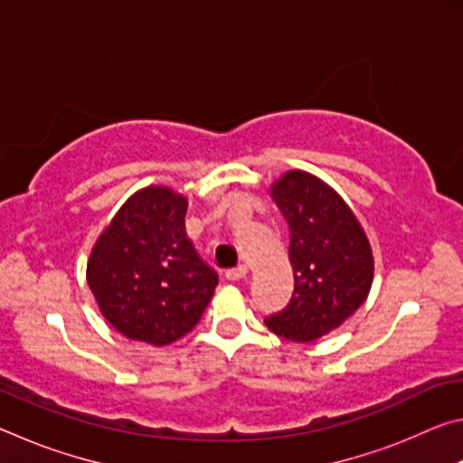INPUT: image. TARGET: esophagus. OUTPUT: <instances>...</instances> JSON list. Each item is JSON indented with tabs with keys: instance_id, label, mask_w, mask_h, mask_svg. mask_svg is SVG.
<instances>
[{
	"instance_id": "34e87169",
	"label": "esophagus",
	"mask_w": 463,
	"mask_h": 463,
	"mask_svg": "<svg viewBox=\"0 0 463 463\" xmlns=\"http://www.w3.org/2000/svg\"><path fill=\"white\" fill-rule=\"evenodd\" d=\"M247 273H249L247 265H237V268L226 269L224 276H226V279H231V281H239V279H245Z\"/></svg>"
}]
</instances>
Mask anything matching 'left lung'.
Masks as SVG:
<instances>
[{
	"label": "left lung",
	"mask_w": 463,
	"mask_h": 463,
	"mask_svg": "<svg viewBox=\"0 0 463 463\" xmlns=\"http://www.w3.org/2000/svg\"><path fill=\"white\" fill-rule=\"evenodd\" d=\"M269 194L289 229L294 292L265 325L288 341L310 343L365 302L373 281L372 245L347 202L308 171H286Z\"/></svg>",
	"instance_id": "obj_1"
}]
</instances>
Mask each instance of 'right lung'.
Returning <instances> with one entry per match:
<instances>
[{
	"mask_svg": "<svg viewBox=\"0 0 463 463\" xmlns=\"http://www.w3.org/2000/svg\"><path fill=\"white\" fill-rule=\"evenodd\" d=\"M187 198L167 185L130 195L93 245L88 284L101 317L132 341L163 347L198 325L218 276L185 234Z\"/></svg>",
	"mask_w": 463,
	"mask_h": 463,
	"instance_id": "right-lung-1",
	"label": "right lung"
}]
</instances>
